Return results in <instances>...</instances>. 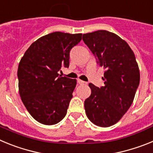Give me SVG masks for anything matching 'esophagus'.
Segmentation results:
<instances>
[{
  "instance_id": "1",
  "label": "esophagus",
  "mask_w": 153,
  "mask_h": 153,
  "mask_svg": "<svg viewBox=\"0 0 153 153\" xmlns=\"http://www.w3.org/2000/svg\"><path fill=\"white\" fill-rule=\"evenodd\" d=\"M77 82H78V83H79V84H80V85L86 84V82H84V81H83V80H81V79H77Z\"/></svg>"
}]
</instances>
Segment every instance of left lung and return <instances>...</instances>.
<instances>
[{
    "label": "left lung",
    "instance_id": "8db88e82",
    "mask_svg": "<svg viewBox=\"0 0 153 153\" xmlns=\"http://www.w3.org/2000/svg\"><path fill=\"white\" fill-rule=\"evenodd\" d=\"M83 40L103 67L105 86L89 83L91 95L84 101L86 116L98 126L117 123L129 109L140 84V74L135 54L118 35L97 30L83 35Z\"/></svg>",
    "mask_w": 153,
    "mask_h": 153
}]
</instances>
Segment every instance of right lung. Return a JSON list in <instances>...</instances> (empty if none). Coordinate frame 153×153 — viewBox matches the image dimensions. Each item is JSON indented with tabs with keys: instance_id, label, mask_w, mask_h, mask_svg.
I'll list each match as a JSON object with an SVG mask.
<instances>
[{
	"instance_id": "right-lung-1",
	"label": "right lung",
	"mask_w": 153,
	"mask_h": 153,
	"mask_svg": "<svg viewBox=\"0 0 153 153\" xmlns=\"http://www.w3.org/2000/svg\"><path fill=\"white\" fill-rule=\"evenodd\" d=\"M82 40V33L53 32L33 42L27 50L17 70L19 93L33 119L54 125L67 114L75 79L59 76L69 67L70 52Z\"/></svg>"
}]
</instances>
